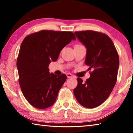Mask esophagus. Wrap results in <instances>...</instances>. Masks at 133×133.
<instances>
[{
  "instance_id": "34e87169",
  "label": "esophagus",
  "mask_w": 133,
  "mask_h": 133,
  "mask_svg": "<svg viewBox=\"0 0 133 133\" xmlns=\"http://www.w3.org/2000/svg\"><path fill=\"white\" fill-rule=\"evenodd\" d=\"M67 78H71V77H73V75H72L71 73H67Z\"/></svg>"
}]
</instances>
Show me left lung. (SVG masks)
Wrapping results in <instances>:
<instances>
[{
	"label": "left lung",
	"mask_w": 133,
	"mask_h": 133,
	"mask_svg": "<svg viewBox=\"0 0 133 133\" xmlns=\"http://www.w3.org/2000/svg\"><path fill=\"white\" fill-rule=\"evenodd\" d=\"M75 34L87 49L85 64L93 71L85 82L77 78L73 93L79 104L92 109L106 100L116 84L118 55L113 42L104 33L86 30L75 31Z\"/></svg>",
	"instance_id": "8db88e82"
}]
</instances>
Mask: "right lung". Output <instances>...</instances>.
Returning a JSON list of instances; mask_svg holds the SVG:
<instances>
[{"instance_id": "obj_1", "label": "right lung", "mask_w": 133, "mask_h": 133, "mask_svg": "<svg viewBox=\"0 0 133 133\" xmlns=\"http://www.w3.org/2000/svg\"><path fill=\"white\" fill-rule=\"evenodd\" d=\"M72 40L76 37L71 31L44 30L28 35L22 42L17 60L19 82L32 106L44 109L55 103L67 76L50 73L48 67Z\"/></svg>"}]
</instances>
